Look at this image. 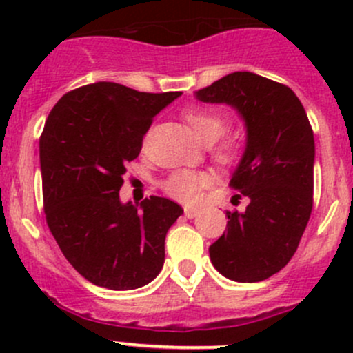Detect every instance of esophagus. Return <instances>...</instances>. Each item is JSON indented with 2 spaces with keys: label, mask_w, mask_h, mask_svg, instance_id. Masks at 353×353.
<instances>
[{
  "label": "esophagus",
  "mask_w": 353,
  "mask_h": 353,
  "mask_svg": "<svg viewBox=\"0 0 353 353\" xmlns=\"http://www.w3.org/2000/svg\"><path fill=\"white\" fill-rule=\"evenodd\" d=\"M184 215H186L188 219H194V216L199 215V210L191 208V206H186V208H184Z\"/></svg>",
  "instance_id": "1"
}]
</instances>
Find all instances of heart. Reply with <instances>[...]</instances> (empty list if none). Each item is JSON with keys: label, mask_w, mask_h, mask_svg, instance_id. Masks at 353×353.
<instances>
[{"label": "heart", "mask_w": 353, "mask_h": 353, "mask_svg": "<svg viewBox=\"0 0 353 353\" xmlns=\"http://www.w3.org/2000/svg\"><path fill=\"white\" fill-rule=\"evenodd\" d=\"M188 126L194 133L201 143L212 145L225 133L227 130V117L216 110L206 109H191L184 114ZM215 157L220 162H229L236 157V145L232 141H225L219 150L215 152ZM210 179L205 172L190 169L174 170L169 177L162 183L163 191L174 199H179L184 203L196 201L201 194L203 188L208 186Z\"/></svg>", "instance_id": "b5f03b06"}]
</instances>
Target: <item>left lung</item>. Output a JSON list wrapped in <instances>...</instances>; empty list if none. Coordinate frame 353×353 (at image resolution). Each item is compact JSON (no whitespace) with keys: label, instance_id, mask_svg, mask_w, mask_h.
I'll use <instances>...</instances> for the list:
<instances>
[{"label":"left lung","instance_id":"obj_1","mask_svg":"<svg viewBox=\"0 0 353 353\" xmlns=\"http://www.w3.org/2000/svg\"><path fill=\"white\" fill-rule=\"evenodd\" d=\"M194 95L234 108L245 126L230 186L249 205L225 213L227 230L210 245V259L234 282H261L290 261L311 216L316 150L307 114L287 85L249 71L227 74Z\"/></svg>","mask_w":353,"mask_h":353}]
</instances>
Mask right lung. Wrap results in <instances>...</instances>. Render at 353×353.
Segmentation results:
<instances>
[{
  "instance_id": "obj_1",
  "label": "right lung",
  "mask_w": 353,
  "mask_h": 353,
  "mask_svg": "<svg viewBox=\"0 0 353 353\" xmlns=\"http://www.w3.org/2000/svg\"><path fill=\"white\" fill-rule=\"evenodd\" d=\"M179 95L97 81L68 92L49 112L39 141L46 220L94 285L133 290L162 270L167 230L183 208L160 196L123 203L119 190L152 119Z\"/></svg>"
}]
</instances>
